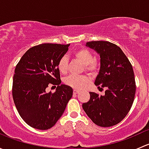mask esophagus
Here are the masks:
<instances>
[{"label":"esophagus","mask_w":149,"mask_h":149,"mask_svg":"<svg viewBox=\"0 0 149 149\" xmlns=\"http://www.w3.org/2000/svg\"><path fill=\"white\" fill-rule=\"evenodd\" d=\"M78 93H79V91H78V90H76V89L73 90V94H77Z\"/></svg>","instance_id":"1"}]
</instances>
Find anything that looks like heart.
I'll return each mask as SVG.
<instances>
[{"label":"heart","instance_id":"b5f03b06","mask_svg":"<svg viewBox=\"0 0 149 149\" xmlns=\"http://www.w3.org/2000/svg\"><path fill=\"white\" fill-rule=\"evenodd\" d=\"M75 58L84 64L85 70L89 74L94 75L98 72L99 65L94 61V55L91 51L86 48H81L75 52ZM58 70L61 73H66L68 69V59L65 56L62 57L58 63ZM64 83L75 89L81 90L85 88L88 84V79L84 76L70 75L65 78Z\"/></svg>","mask_w":149,"mask_h":149}]
</instances>
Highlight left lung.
<instances>
[{
    "label": "left lung",
    "instance_id": "obj_1",
    "mask_svg": "<svg viewBox=\"0 0 149 149\" xmlns=\"http://www.w3.org/2000/svg\"><path fill=\"white\" fill-rule=\"evenodd\" d=\"M86 46L100 55V70L94 84L98 88L105 87L106 91L104 96L89 92V101L82 107L94 124L111 127L123 120L133 105L136 88L133 67L123 50L113 43L91 41Z\"/></svg>",
    "mask_w": 149,
    "mask_h": 149
}]
</instances>
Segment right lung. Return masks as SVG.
Masks as SVG:
<instances>
[{
	"label": "right lung",
	"mask_w": 149,
	"mask_h": 149,
	"mask_svg": "<svg viewBox=\"0 0 149 149\" xmlns=\"http://www.w3.org/2000/svg\"><path fill=\"white\" fill-rule=\"evenodd\" d=\"M68 45L45 43L29 49L16 66L12 95L24 121L39 130L55 125L73 95V88L61 84L59 60ZM58 86L54 93L46 92L49 85Z\"/></svg>",
	"instance_id": "add662e5"
}]
</instances>
